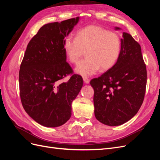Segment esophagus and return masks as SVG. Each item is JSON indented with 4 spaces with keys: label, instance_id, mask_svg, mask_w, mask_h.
Segmentation results:
<instances>
[{
    "label": "esophagus",
    "instance_id": "34e87169",
    "mask_svg": "<svg viewBox=\"0 0 160 160\" xmlns=\"http://www.w3.org/2000/svg\"><path fill=\"white\" fill-rule=\"evenodd\" d=\"M83 81H84V82H85V83H87V84H89V79H88V78H87V77H83Z\"/></svg>",
    "mask_w": 160,
    "mask_h": 160
}]
</instances>
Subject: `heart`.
<instances>
[{"mask_svg":"<svg viewBox=\"0 0 160 160\" xmlns=\"http://www.w3.org/2000/svg\"><path fill=\"white\" fill-rule=\"evenodd\" d=\"M121 38L117 33L99 25H91L77 32L75 38L67 37L63 49L67 59L77 64L84 51L87 57L77 65L75 71L83 77L111 69L116 64L121 52Z\"/></svg>","mask_w":160,"mask_h":160,"instance_id":"b5f03b06","label":"heart"}]
</instances>
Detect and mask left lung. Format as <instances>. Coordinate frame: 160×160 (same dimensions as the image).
Instances as JSON below:
<instances>
[{"instance_id": "obj_1", "label": "left lung", "mask_w": 160, "mask_h": 160, "mask_svg": "<svg viewBox=\"0 0 160 160\" xmlns=\"http://www.w3.org/2000/svg\"><path fill=\"white\" fill-rule=\"evenodd\" d=\"M121 45L116 64L90 82L94 89L95 118L109 126L132 119L141 108L146 93L147 71L141 47L127 32H123Z\"/></svg>"}]
</instances>
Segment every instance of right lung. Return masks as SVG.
I'll return each mask as SVG.
<instances>
[{
    "label": "right lung",
    "mask_w": 160,
    "mask_h": 160,
    "mask_svg": "<svg viewBox=\"0 0 160 160\" xmlns=\"http://www.w3.org/2000/svg\"><path fill=\"white\" fill-rule=\"evenodd\" d=\"M79 17L43 25L28 42L19 71V88L23 108L36 122L47 128L65 123L71 103L83 87L82 77L72 73L66 62L65 38Z\"/></svg>",
    "instance_id": "obj_1"
}]
</instances>
